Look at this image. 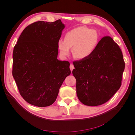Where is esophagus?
Returning <instances> with one entry per match:
<instances>
[{"instance_id":"esophagus-1","label":"esophagus","mask_w":135,"mask_h":135,"mask_svg":"<svg viewBox=\"0 0 135 135\" xmlns=\"http://www.w3.org/2000/svg\"><path fill=\"white\" fill-rule=\"evenodd\" d=\"M74 65H73V64H71L70 65V70H71V71H73V69H74Z\"/></svg>"}]
</instances>
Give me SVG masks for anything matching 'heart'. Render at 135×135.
Here are the masks:
<instances>
[{
	"mask_svg": "<svg viewBox=\"0 0 135 135\" xmlns=\"http://www.w3.org/2000/svg\"><path fill=\"white\" fill-rule=\"evenodd\" d=\"M98 32L88 27L80 26L69 30L65 35L64 40L60 39L57 48L60 55L64 58L70 54L72 48L73 55L78 60L87 58L90 56L99 43Z\"/></svg>",
	"mask_w": 135,
	"mask_h": 135,
	"instance_id": "heart-1",
	"label": "heart"
}]
</instances>
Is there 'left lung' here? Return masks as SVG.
Returning a JSON list of instances; mask_svg holds the SVG:
<instances>
[{
    "label": "left lung",
    "instance_id": "1",
    "mask_svg": "<svg viewBox=\"0 0 135 135\" xmlns=\"http://www.w3.org/2000/svg\"><path fill=\"white\" fill-rule=\"evenodd\" d=\"M73 64L76 95L85 105L107 103L121 86L124 61L119 47L110 36L102 38L87 58Z\"/></svg>",
    "mask_w": 135,
    "mask_h": 135
}]
</instances>
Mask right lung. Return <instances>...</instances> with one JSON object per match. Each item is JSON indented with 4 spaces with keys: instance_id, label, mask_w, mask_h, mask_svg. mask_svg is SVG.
<instances>
[{
    "instance_id": "right-lung-1",
    "label": "right lung",
    "mask_w": 135,
    "mask_h": 135,
    "mask_svg": "<svg viewBox=\"0 0 135 135\" xmlns=\"http://www.w3.org/2000/svg\"><path fill=\"white\" fill-rule=\"evenodd\" d=\"M64 28L61 20L34 22L23 30L15 45L12 75L20 95L30 104L46 107L54 104L70 74V63L57 59V42Z\"/></svg>"
}]
</instances>
